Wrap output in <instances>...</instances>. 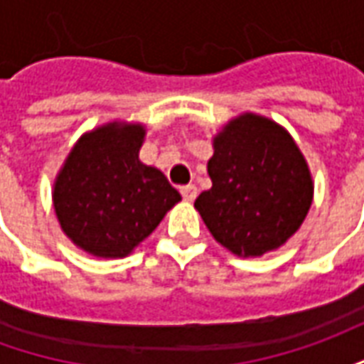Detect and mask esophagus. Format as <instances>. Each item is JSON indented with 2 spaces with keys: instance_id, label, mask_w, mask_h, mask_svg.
I'll return each mask as SVG.
<instances>
[{
  "instance_id": "34e87169",
  "label": "esophagus",
  "mask_w": 364,
  "mask_h": 364,
  "mask_svg": "<svg viewBox=\"0 0 364 364\" xmlns=\"http://www.w3.org/2000/svg\"><path fill=\"white\" fill-rule=\"evenodd\" d=\"M181 195L185 200H195L197 198V187L195 185H185V187H181Z\"/></svg>"
}]
</instances>
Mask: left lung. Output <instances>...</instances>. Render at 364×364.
Returning a JSON list of instances; mask_svg holds the SVG:
<instances>
[{
    "label": "left lung",
    "mask_w": 364,
    "mask_h": 364,
    "mask_svg": "<svg viewBox=\"0 0 364 364\" xmlns=\"http://www.w3.org/2000/svg\"><path fill=\"white\" fill-rule=\"evenodd\" d=\"M213 187L195 208L208 232L237 257L274 252L302 226L314 200L308 161L273 119L242 112L213 138Z\"/></svg>",
    "instance_id": "8db88e82"
}]
</instances>
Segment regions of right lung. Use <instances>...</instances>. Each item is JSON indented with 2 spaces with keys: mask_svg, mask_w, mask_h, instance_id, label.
<instances>
[{
  "mask_svg": "<svg viewBox=\"0 0 364 364\" xmlns=\"http://www.w3.org/2000/svg\"><path fill=\"white\" fill-rule=\"evenodd\" d=\"M144 138L142 122H105L82 134L54 179L60 228L90 255L127 257L181 200L158 167L140 161Z\"/></svg>",
  "mask_w": 364,
  "mask_h": 364,
  "instance_id": "add662e5",
  "label": "right lung"
}]
</instances>
